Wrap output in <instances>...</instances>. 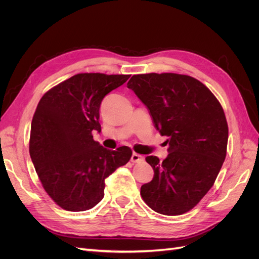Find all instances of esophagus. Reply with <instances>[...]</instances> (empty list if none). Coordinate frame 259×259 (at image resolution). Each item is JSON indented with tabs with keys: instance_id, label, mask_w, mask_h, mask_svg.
I'll list each match as a JSON object with an SVG mask.
<instances>
[{
	"instance_id": "obj_1",
	"label": "esophagus",
	"mask_w": 259,
	"mask_h": 259,
	"mask_svg": "<svg viewBox=\"0 0 259 259\" xmlns=\"http://www.w3.org/2000/svg\"><path fill=\"white\" fill-rule=\"evenodd\" d=\"M131 161L133 163H139V162L144 161V158L140 154H138V153H133L132 154V158H131Z\"/></svg>"
}]
</instances>
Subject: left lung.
<instances>
[{
    "mask_svg": "<svg viewBox=\"0 0 259 259\" xmlns=\"http://www.w3.org/2000/svg\"><path fill=\"white\" fill-rule=\"evenodd\" d=\"M127 88L148 108L160 134L168 137L165 160L146 158L154 175L140 194L156 213L185 214L213 187L226 159L228 124L224 109L204 84L185 74H136Z\"/></svg>",
    "mask_w": 259,
    "mask_h": 259,
    "instance_id": "8db88e82",
    "label": "left lung"
}]
</instances>
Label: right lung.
<instances>
[{
  "mask_svg": "<svg viewBox=\"0 0 259 259\" xmlns=\"http://www.w3.org/2000/svg\"><path fill=\"white\" fill-rule=\"evenodd\" d=\"M130 76L79 73L38 101L29 152L44 190L61 208L82 211L98 204L105 195V179L130 161L131 148L112 151L93 139V132H101V101Z\"/></svg>",
  "mask_w": 259,
  "mask_h": 259,
  "instance_id": "obj_1",
  "label": "right lung"
}]
</instances>
